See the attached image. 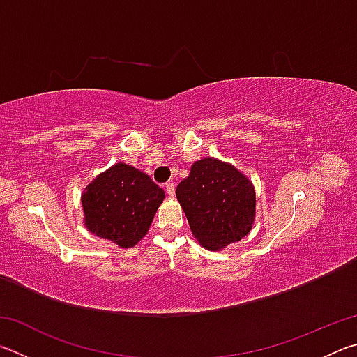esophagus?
Masks as SVG:
<instances>
[{"label":"esophagus","instance_id":"esophagus-1","mask_svg":"<svg viewBox=\"0 0 357 357\" xmlns=\"http://www.w3.org/2000/svg\"><path fill=\"white\" fill-rule=\"evenodd\" d=\"M165 192H167L170 197H173V195H174V184H173V183H167V184H165Z\"/></svg>","mask_w":357,"mask_h":357}]
</instances>
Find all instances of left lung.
I'll return each instance as SVG.
<instances>
[{"mask_svg": "<svg viewBox=\"0 0 357 357\" xmlns=\"http://www.w3.org/2000/svg\"><path fill=\"white\" fill-rule=\"evenodd\" d=\"M193 236L204 249L220 250L243 239L255 220V190L233 165L197 160L176 187Z\"/></svg>", "mask_w": 357, "mask_h": 357, "instance_id": "1", "label": "left lung"}]
</instances>
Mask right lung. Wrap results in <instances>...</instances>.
<instances>
[{"instance_id":"obj_1","label":"right lung","mask_w":357,"mask_h":357,"mask_svg":"<svg viewBox=\"0 0 357 357\" xmlns=\"http://www.w3.org/2000/svg\"><path fill=\"white\" fill-rule=\"evenodd\" d=\"M164 197V189L146 173L119 162L84 189V225L96 236L129 249L148 233Z\"/></svg>"}]
</instances>
